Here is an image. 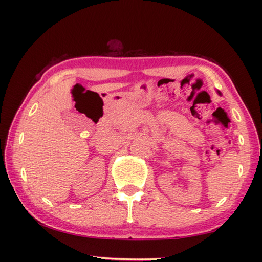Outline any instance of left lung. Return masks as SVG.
Returning a JSON list of instances; mask_svg holds the SVG:
<instances>
[{
    "label": "left lung",
    "instance_id": "left-lung-1",
    "mask_svg": "<svg viewBox=\"0 0 262 262\" xmlns=\"http://www.w3.org/2000/svg\"><path fill=\"white\" fill-rule=\"evenodd\" d=\"M217 93H219V94H220V96H222V93H221V91H219V90H217Z\"/></svg>",
    "mask_w": 262,
    "mask_h": 262
}]
</instances>
